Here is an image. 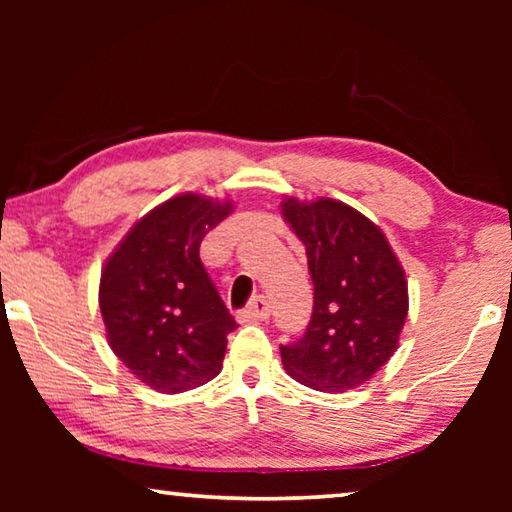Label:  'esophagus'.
Returning a JSON list of instances; mask_svg holds the SVG:
<instances>
[{
    "label": "esophagus",
    "instance_id": "1",
    "mask_svg": "<svg viewBox=\"0 0 512 512\" xmlns=\"http://www.w3.org/2000/svg\"><path fill=\"white\" fill-rule=\"evenodd\" d=\"M268 316H271V307H268L266 298H262V296H257V298H255L253 302H250V305L239 314L241 320H266Z\"/></svg>",
    "mask_w": 512,
    "mask_h": 512
}]
</instances>
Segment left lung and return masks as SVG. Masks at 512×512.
Segmentation results:
<instances>
[{"instance_id": "obj_1", "label": "left lung", "mask_w": 512, "mask_h": 512, "mask_svg": "<svg viewBox=\"0 0 512 512\" xmlns=\"http://www.w3.org/2000/svg\"><path fill=\"white\" fill-rule=\"evenodd\" d=\"M282 214L305 244L314 311L296 343L280 345L300 384L345 393L393 357L409 311L404 268L375 223L332 198H287Z\"/></svg>"}]
</instances>
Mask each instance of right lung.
<instances>
[{"instance_id":"obj_1","label":"right lung","mask_w":512,"mask_h":512,"mask_svg":"<svg viewBox=\"0 0 512 512\" xmlns=\"http://www.w3.org/2000/svg\"><path fill=\"white\" fill-rule=\"evenodd\" d=\"M232 203L169 198L137 221L101 271L99 307L112 352L160 393H183L219 375L237 329L201 262V241Z\"/></svg>"}]
</instances>
